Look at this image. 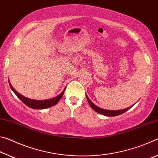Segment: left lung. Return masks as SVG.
<instances>
[{
    "mask_svg": "<svg viewBox=\"0 0 158 158\" xmlns=\"http://www.w3.org/2000/svg\"><path fill=\"white\" fill-rule=\"evenodd\" d=\"M86 95V98H87V100L89 102L90 106H91V108L93 109V110L95 111L96 112H98V113L102 115H104V116H118V115H121L122 114L125 113V112H126L127 110H129V109L132 107L133 106H131L130 107H127L126 109H122V110H106V109H102L100 107H98V106H96L95 105H94L91 101L90 100V99L88 97L87 95Z\"/></svg>",
    "mask_w": 158,
    "mask_h": 158,
    "instance_id": "obj_1",
    "label": "left lung"
}]
</instances>
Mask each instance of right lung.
<instances>
[{
  "mask_svg": "<svg viewBox=\"0 0 158 158\" xmlns=\"http://www.w3.org/2000/svg\"><path fill=\"white\" fill-rule=\"evenodd\" d=\"M9 84H10V88H11V89L12 90V91L15 93V95L17 96L18 98H19L26 105H27L28 106H29V107H31L32 109H47V108L51 107V106H54L55 105H56L61 99V98L63 97L64 92H65V89H66L65 88L60 95H58V96H56V97L53 98L52 99H49V100H33V99L26 98L22 95H21L20 93H19L18 92L16 91L14 88L12 87L11 84H10V81H9Z\"/></svg>",
  "mask_w": 158,
  "mask_h": 158,
  "instance_id": "right-lung-1",
  "label": "right lung"
}]
</instances>
